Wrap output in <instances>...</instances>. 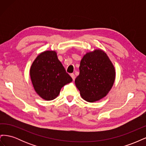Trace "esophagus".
Here are the masks:
<instances>
[{
	"label": "esophagus",
	"instance_id": "34e87169",
	"mask_svg": "<svg viewBox=\"0 0 146 146\" xmlns=\"http://www.w3.org/2000/svg\"><path fill=\"white\" fill-rule=\"evenodd\" d=\"M70 76H71V77L72 78L73 80H75V78H76V77H75L74 74H70Z\"/></svg>",
	"mask_w": 146,
	"mask_h": 146
}]
</instances>
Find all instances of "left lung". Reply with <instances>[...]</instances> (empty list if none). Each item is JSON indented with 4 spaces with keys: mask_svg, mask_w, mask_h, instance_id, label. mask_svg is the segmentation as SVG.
I'll use <instances>...</instances> for the list:
<instances>
[{
    "mask_svg": "<svg viewBox=\"0 0 146 146\" xmlns=\"http://www.w3.org/2000/svg\"><path fill=\"white\" fill-rule=\"evenodd\" d=\"M79 70L75 83L85 100L98 101L111 90L115 80V69L104 50L96 49L86 53L80 61Z\"/></svg>",
    "mask_w": 146,
    "mask_h": 146,
    "instance_id": "8db88e82",
    "label": "left lung"
}]
</instances>
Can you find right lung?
Wrapping results in <instances>:
<instances>
[{"instance_id":"1","label":"right lung","mask_w":146,"mask_h":146,"mask_svg":"<svg viewBox=\"0 0 146 146\" xmlns=\"http://www.w3.org/2000/svg\"><path fill=\"white\" fill-rule=\"evenodd\" d=\"M30 75L35 91L46 100L55 99L61 88L72 81L54 50L38 55L31 66Z\"/></svg>"}]
</instances>
